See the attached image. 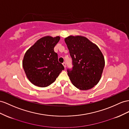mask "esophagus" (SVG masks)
Instances as JSON below:
<instances>
[{"label":"esophagus","instance_id":"34e87169","mask_svg":"<svg viewBox=\"0 0 129 129\" xmlns=\"http://www.w3.org/2000/svg\"><path fill=\"white\" fill-rule=\"evenodd\" d=\"M62 65H63L64 68L65 69V68H66V67H67V65H66V63H65V62H63V63H62Z\"/></svg>","mask_w":129,"mask_h":129}]
</instances>
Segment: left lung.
Returning a JSON list of instances; mask_svg holds the SVG:
<instances>
[{"label":"left lung","mask_w":129,"mask_h":129,"mask_svg":"<svg viewBox=\"0 0 129 129\" xmlns=\"http://www.w3.org/2000/svg\"><path fill=\"white\" fill-rule=\"evenodd\" d=\"M72 60L68 75L77 88L86 90L100 81L105 67V59L98 46L84 36H69L65 39Z\"/></svg>","instance_id":"left-lung-1"}]
</instances>
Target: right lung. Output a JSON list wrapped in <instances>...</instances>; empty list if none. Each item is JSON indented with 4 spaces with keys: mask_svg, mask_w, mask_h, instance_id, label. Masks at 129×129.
Instances as JSON below:
<instances>
[{
    "mask_svg": "<svg viewBox=\"0 0 129 129\" xmlns=\"http://www.w3.org/2000/svg\"><path fill=\"white\" fill-rule=\"evenodd\" d=\"M59 40V36H45L38 40L25 53L23 68L28 80L36 86H48L64 69L54 51Z\"/></svg>",
    "mask_w": 129,
    "mask_h": 129,
    "instance_id": "1",
    "label": "right lung"
}]
</instances>
